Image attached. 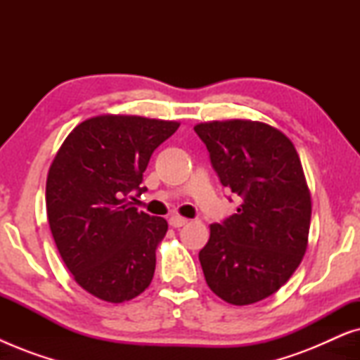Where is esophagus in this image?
Listing matches in <instances>:
<instances>
[{
  "label": "esophagus",
  "instance_id": "1",
  "mask_svg": "<svg viewBox=\"0 0 360 360\" xmlns=\"http://www.w3.org/2000/svg\"><path fill=\"white\" fill-rule=\"evenodd\" d=\"M186 223H188V219L181 218V216H172V218L169 219V224L172 226V228H181V226H185Z\"/></svg>",
  "mask_w": 360,
  "mask_h": 360
}]
</instances>
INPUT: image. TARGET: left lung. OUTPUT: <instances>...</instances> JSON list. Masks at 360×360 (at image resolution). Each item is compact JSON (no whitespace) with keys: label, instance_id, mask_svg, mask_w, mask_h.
<instances>
[{"label":"left lung","instance_id":"8db88e82","mask_svg":"<svg viewBox=\"0 0 360 360\" xmlns=\"http://www.w3.org/2000/svg\"><path fill=\"white\" fill-rule=\"evenodd\" d=\"M195 132L238 213L210 226L200 264L211 292L236 307L283 287L308 248L311 196L293 142L259 121L201 122Z\"/></svg>","mask_w":360,"mask_h":360}]
</instances>
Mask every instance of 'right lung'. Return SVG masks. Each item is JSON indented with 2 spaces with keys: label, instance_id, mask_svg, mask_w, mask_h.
Wrapping results in <instances>:
<instances>
[{
  "label": "right lung",
  "instance_id": "obj_1",
  "mask_svg": "<svg viewBox=\"0 0 360 360\" xmlns=\"http://www.w3.org/2000/svg\"><path fill=\"white\" fill-rule=\"evenodd\" d=\"M180 122L103 115L83 121L58 149L47 175V219L58 254L75 282L108 303L149 287L155 249L169 229L137 211L142 174L152 152Z\"/></svg>",
  "mask_w": 360,
  "mask_h": 360
}]
</instances>
